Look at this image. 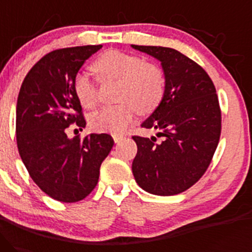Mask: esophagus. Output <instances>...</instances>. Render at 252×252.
I'll use <instances>...</instances> for the list:
<instances>
[{
  "label": "esophagus",
  "mask_w": 252,
  "mask_h": 252,
  "mask_svg": "<svg viewBox=\"0 0 252 252\" xmlns=\"http://www.w3.org/2000/svg\"><path fill=\"white\" fill-rule=\"evenodd\" d=\"M112 137H113V139H114L115 143H120V141L123 140L124 138H125V137H124L123 134H117V133H114V134H113Z\"/></svg>",
  "instance_id": "esophagus-1"
}]
</instances>
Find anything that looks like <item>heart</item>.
Returning <instances> with one entry per match:
<instances>
[{
	"mask_svg": "<svg viewBox=\"0 0 252 252\" xmlns=\"http://www.w3.org/2000/svg\"><path fill=\"white\" fill-rule=\"evenodd\" d=\"M93 70L100 80L119 81L120 104L107 106L90 117V126L96 131L120 133L133 123L137 112L150 114L162 102L165 78L159 66L146 63L132 53L111 50L93 63ZM76 97L84 108L97 102V86L86 73H78L73 81Z\"/></svg>",
	"mask_w": 252,
	"mask_h": 252,
	"instance_id": "b5f03b06",
	"label": "heart"
}]
</instances>
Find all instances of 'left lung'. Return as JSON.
<instances>
[{
  "mask_svg": "<svg viewBox=\"0 0 252 252\" xmlns=\"http://www.w3.org/2000/svg\"><path fill=\"white\" fill-rule=\"evenodd\" d=\"M132 47L162 63L165 92L162 102L141 124L157 137L133 135L138 146L132 163L135 182L148 193L176 195L195 185L210 166L221 133V111L208 73L170 47Z\"/></svg>",
  "mask_w": 252,
  "mask_h": 252,
  "instance_id": "obj_1",
  "label": "left lung"
}]
</instances>
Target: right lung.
<instances>
[{
	"mask_svg": "<svg viewBox=\"0 0 252 252\" xmlns=\"http://www.w3.org/2000/svg\"><path fill=\"white\" fill-rule=\"evenodd\" d=\"M102 45L52 51L36 62L20 88L16 143L35 185L61 202L83 200L96 187L100 166L114 145L109 134L67 138L72 124L86 127L73 90L78 70Z\"/></svg>",
	"mask_w": 252,
	"mask_h": 252,
	"instance_id": "obj_1",
	"label": "right lung"
}]
</instances>
